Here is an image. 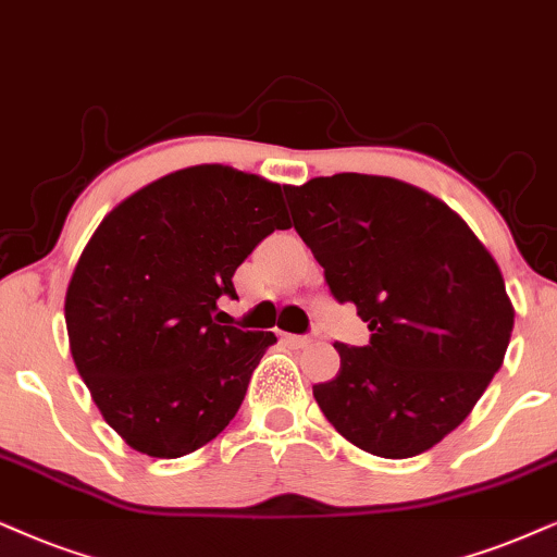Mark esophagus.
<instances>
[{"label": "esophagus", "mask_w": 557, "mask_h": 557, "mask_svg": "<svg viewBox=\"0 0 557 557\" xmlns=\"http://www.w3.org/2000/svg\"><path fill=\"white\" fill-rule=\"evenodd\" d=\"M285 344H290V347H308V344L313 342V336H300V334H283Z\"/></svg>", "instance_id": "obj_1"}]
</instances>
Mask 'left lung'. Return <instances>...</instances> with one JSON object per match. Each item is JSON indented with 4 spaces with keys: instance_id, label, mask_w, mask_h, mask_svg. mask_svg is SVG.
I'll list each match as a JSON object with an SVG mask.
<instances>
[{
    "instance_id": "8db88e82",
    "label": "left lung",
    "mask_w": 557,
    "mask_h": 557,
    "mask_svg": "<svg viewBox=\"0 0 557 557\" xmlns=\"http://www.w3.org/2000/svg\"><path fill=\"white\" fill-rule=\"evenodd\" d=\"M285 197L331 295L372 331L364 347L334 344L342 368L313 385L315 404L364 453H426L502 368L513 329L502 270L453 208L400 180L344 172Z\"/></svg>"
}]
</instances>
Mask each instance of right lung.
<instances>
[{
  "instance_id": "1",
  "label": "right lung",
  "mask_w": 557,
  "mask_h": 557,
  "mask_svg": "<svg viewBox=\"0 0 557 557\" xmlns=\"http://www.w3.org/2000/svg\"><path fill=\"white\" fill-rule=\"evenodd\" d=\"M277 228H290L280 185L200 164L125 197L91 234L63 306L69 344L133 449L189 455L236 417L277 336L223 326L218 300L236 298V267Z\"/></svg>"
}]
</instances>
